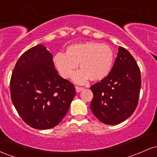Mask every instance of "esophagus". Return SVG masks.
Wrapping results in <instances>:
<instances>
[{
    "label": "esophagus",
    "mask_w": 157,
    "mask_h": 157,
    "mask_svg": "<svg viewBox=\"0 0 157 157\" xmlns=\"http://www.w3.org/2000/svg\"><path fill=\"white\" fill-rule=\"evenodd\" d=\"M76 91L77 92H80V91H82V89H83V88L82 87H80V86H76Z\"/></svg>",
    "instance_id": "34e87169"
}]
</instances>
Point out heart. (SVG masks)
Segmentation results:
<instances>
[{"instance_id":"1","label":"heart","mask_w":157,"mask_h":157,"mask_svg":"<svg viewBox=\"0 0 157 157\" xmlns=\"http://www.w3.org/2000/svg\"><path fill=\"white\" fill-rule=\"evenodd\" d=\"M113 61L112 48L94 41L71 45L66 54L58 53L54 57L56 67L64 78L71 77L79 63L81 71L74 75V80L79 83L88 79L99 81L105 78L112 69Z\"/></svg>"}]
</instances>
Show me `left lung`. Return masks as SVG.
Returning a JSON list of instances; mask_svg holds the SVG:
<instances>
[{
	"label": "left lung",
	"mask_w": 157,
	"mask_h": 157,
	"mask_svg": "<svg viewBox=\"0 0 157 157\" xmlns=\"http://www.w3.org/2000/svg\"><path fill=\"white\" fill-rule=\"evenodd\" d=\"M94 116L107 125H117L131 116L138 105L140 69L131 54L120 46L111 72L90 87Z\"/></svg>",
	"instance_id": "left-lung-1"
}]
</instances>
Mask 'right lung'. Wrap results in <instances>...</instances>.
Segmentation results:
<instances>
[{"instance_id":"right-lung-1","label":"right lung","mask_w":157,"mask_h":157,"mask_svg":"<svg viewBox=\"0 0 157 157\" xmlns=\"http://www.w3.org/2000/svg\"><path fill=\"white\" fill-rule=\"evenodd\" d=\"M12 101L27 125L48 129L60 123L75 96L74 84L58 75L53 56L37 45L20 57L10 80Z\"/></svg>"}]
</instances>
